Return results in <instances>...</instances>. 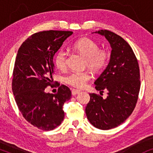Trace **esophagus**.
<instances>
[{
    "label": "esophagus",
    "mask_w": 153,
    "mask_h": 153,
    "mask_svg": "<svg viewBox=\"0 0 153 153\" xmlns=\"http://www.w3.org/2000/svg\"><path fill=\"white\" fill-rule=\"evenodd\" d=\"M80 91H79V90H76V89H72V95H76V94H78Z\"/></svg>",
    "instance_id": "1"
}]
</instances>
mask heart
Returning a JSON list of instances; mask_svg holds the SVG:
<instances>
[{"instance_id": "b5f03b06", "label": "heart", "mask_w": 153, "mask_h": 153, "mask_svg": "<svg viewBox=\"0 0 153 153\" xmlns=\"http://www.w3.org/2000/svg\"><path fill=\"white\" fill-rule=\"evenodd\" d=\"M72 48L85 57V66L92 71L98 72L106 68L109 60V53L105 49H100L98 43L88 37H82L73 44ZM68 53L65 50L60 49L54 56V64L56 68L63 70L66 68ZM91 78L88 71L72 72L65 76V82L69 85L82 88Z\"/></svg>"}]
</instances>
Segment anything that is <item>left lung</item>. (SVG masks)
<instances>
[{"mask_svg": "<svg viewBox=\"0 0 153 153\" xmlns=\"http://www.w3.org/2000/svg\"><path fill=\"white\" fill-rule=\"evenodd\" d=\"M95 33L104 35L112 48L107 67L94 83L96 90L107 91L108 96L103 99L90 93L85 114L93 126L107 130L120 125L134 109L141 86L140 70L132 49L123 37L108 30Z\"/></svg>", "mask_w": 153, "mask_h": 153, "instance_id": "obj_1", "label": "left lung"}]
</instances>
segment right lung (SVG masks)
Masks as SVG:
<instances>
[{"label": "right lung", "mask_w": 153, "mask_h": 153, "mask_svg": "<svg viewBox=\"0 0 153 153\" xmlns=\"http://www.w3.org/2000/svg\"><path fill=\"white\" fill-rule=\"evenodd\" d=\"M72 31L46 30L34 33L25 40L16 55L12 89L19 110L29 123L44 131L61 124L62 106L70 100V89L61 85L57 93H46L53 85V56Z\"/></svg>", "instance_id": "add662e5"}]
</instances>
